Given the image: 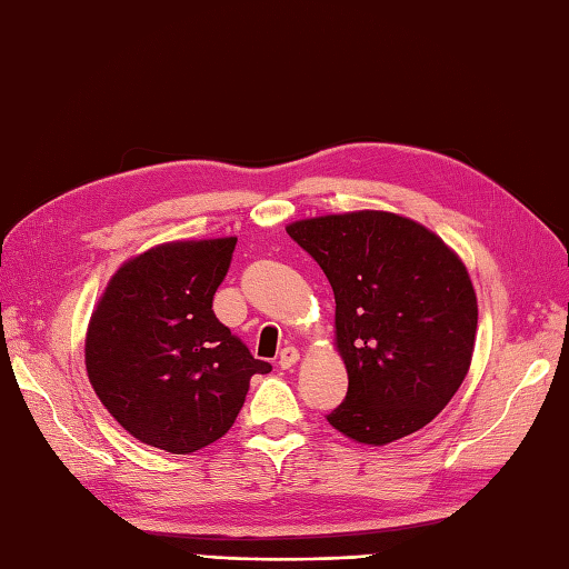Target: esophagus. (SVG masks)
<instances>
[{
    "label": "esophagus",
    "mask_w": 569,
    "mask_h": 569,
    "mask_svg": "<svg viewBox=\"0 0 569 569\" xmlns=\"http://www.w3.org/2000/svg\"><path fill=\"white\" fill-rule=\"evenodd\" d=\"M299 362V350L295 346H287L282 352H280V368L282 370H289L295 368V365Z\"/></svg>",
    "instance_id": "obj_1"
}]
</instances>
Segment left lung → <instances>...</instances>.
I'll return each mask as SVG.
<instances>
[{
    "mask_svg": "<svg viewBox=\"0 0 569 569\" xmlns=\"http://www.w3.org/2000/svg\"><path fill=\"white\" fill-rule=\"evenodd\" d=\"M336 297V352L348 395L338 433L387 446L431 423L467 377L477 295L462 258L401 213L360 209L287 223Z\"/></svg>",
    "mask_w": 569,
    "mask_h": 569,
    "instance_id": "1",
    "label": "left lung"
}]
</instances>
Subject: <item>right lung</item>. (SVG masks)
<instances>
[{
  "label": "right lung",
  "instance_id": "obj_1",
  "mask_svg": "<svg viewBox=\"0 0 569 569\" xmlns=\"http://www.w3.org/2000/svg\"><path fill=\"white\" fill-rule=\"evenodd\" d=\"M236 236L187 238L119 264L87 323L90 385L123 431L187 456L229 433L252 375H268L217 317Z\"/></svg>",
  "mask_w": 569,
  "mask_h": 569
}]
</instances>
